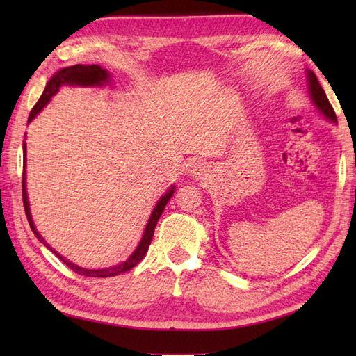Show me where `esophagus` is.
Segmentation results:
<instances>
[{
  "mask_svg": "<svg viewBox=\"0 0 356 356\" xmlns=\"http://www.w3.org/2000/svg\"><path fill=\"white\" fill-rule=\"evenodd\" d=\"M205 172H207L205 165H202L200 162H195V163H193V166H191L190 176H191L193 179H200L202 176H205Z\"/></svg>",
  "mask_w": 356,
  "mask_h": 356,
  "instance_id": "1",
  "label": "esophagus"
}]
</instances>
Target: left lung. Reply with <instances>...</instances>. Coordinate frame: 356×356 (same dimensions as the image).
<instances>
[{
    "label": "left lung",
    "mask_w": 356,
    "mask_h": 356,
    "mask_svg": "<svg viewBox=\"0 0 356 356\" xmlns=\"http://www.w3.org/2000/svg\"><path fill=\"white\" fill-rule=\"evenodd\" d=\"M307 86H309V96H311V99L315 104V107L318 108V111H321V115L324 118L332 120L334 124H337L335 111H334V108H332L327 96H326V93H324L323 87L320 86L318 79H316L315 73L311 70H307Z\"/></svg>",
    "instance_id": "8db88e82"
}]
</instances>
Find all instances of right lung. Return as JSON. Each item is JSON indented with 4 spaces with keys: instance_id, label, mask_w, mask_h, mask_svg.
Returning <instances> with one entry per match:
<instances>
[{
    "instance_id": "add662e5",
    "label": "right lung",
    "mask_w": 356,
    "mask_h": 356,
    "mask_svg": "<svg viewBox=\"0 0 356 356\" xmlns=\"http://www.w3.org/2000/svg\"><path fill=\"white\" fill-rule=\"evenodd\" d=\"M110 81V73L102 69L101 65H82V64H76V65H72V67H65V69H61L58 70L53 76L50 78V81L45 84V88L44 92L41 95L40 99H38V102L35 104V107L32 108V111H30L29 115V120L27 124L32 122V120L36 118L38 113H40L45 105H47L50 102V99L53 96H55L59 88H61L63 86H81V87H92V86H96V87H101L104 84H108ZM22 153H24V161H22V165H24V171H22V203H24V211H26V216H27V220H29V225L30 228H32L33 234L36 236V238L41 241L42 245L47 246L50 251L55 254L59 260H61L64 264H67L73 272H76V274L79 275H86V277H115L118 274H122V272H127L133 269L136 264H138L143 257H145L148 248H149V243L151 240H153V234H154V228L157 225V220L161 218L163 209L166 207V203H168V200L172 197L174 194V186H170V190L166 191L161 200L157 202V205L154 207L153 213H151L149 216V220L147 223V228L145 231H143V236L139 241L138 248L134 249V252L128 257V259L122 263L116 264V266H111V268H105V269H86V268H81L78 266V264H74L72 261H69L67 259H64V257L61 254H58L55 249H51L49 246L47 241H45L41 234L38 232L36 226L32 220V214H30V205H29V197H27V191H26V142L22 143Z\"/></svg>"
}]
</instances>
